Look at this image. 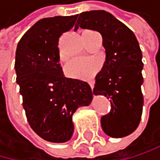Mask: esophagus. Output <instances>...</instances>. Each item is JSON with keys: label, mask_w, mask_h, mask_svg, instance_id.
Returning <instances> with one entry per match:
<instances>
[{"label": "esophagus", "mask_w": 160, "mask_h": 160, "mask_svg": "<svg viewBox=\"0 0 160 160\" xmlns=\"http://www.w3.org/2000/svg\"><path fill=\"white\" fill-rule=\"evenodd\" d=\"M89 85H90L92 91H93V89H94V82H89Z\"/></svg>", "instance_id": "34e87169"}]
</instances>
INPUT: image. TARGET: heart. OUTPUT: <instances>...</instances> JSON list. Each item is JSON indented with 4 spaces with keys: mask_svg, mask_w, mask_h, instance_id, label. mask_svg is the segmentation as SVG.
I'll list each match as a JSON object with an SVG mask.
<instances>
[{
    "mask_svg": "<svg viewBox=\"0 0 160 160\" xmlns=\"http://www.w3.org/2000/svg\"><path fill=\"white\" fill-rule=\"evenodd\" d=\"M60 60L65 59V56L60 52ZM100 69V63L93 58H78L71 60L65 66V74L67 77L82 81H90Z\"/></svg>",
    "mask_w": 160,
    "mask_h": 160,
    "instance_id": "b5f03b06",
    "label": "heart"
}]
</instances>
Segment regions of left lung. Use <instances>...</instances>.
<instances>
[{
    "mask_svg": "<svg viewBox=\"0 0 160 160\" xmlns=\"http://www.w3.org/2000/svg\"><path fill=\"white\" fill-rule=\"evenodd\" d=\"M78 28L93 29L102 36L106 61L96 76L94 95L110 99V112L101 118L104 133L121 138L132 133L139 125L143 108V62L139 43L125 24L104 10L79 14Z\"/></svg>",
    "mask_w": 160,
    "mask_h": 160,
    "instance_id": "obj_1",
    "label": "left lung"
}]
</instances>
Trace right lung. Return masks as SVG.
I'll list each match as a JSON object with an SVG mask.
<instances>
[{
    "instance_id": "1",
    "label": "right lung",
    "mask_w": 160,
    "mask_h": 160,
    "mask_svg": "<svg viewBox=\"0 0 160 160\" xmlns=\"http://www.w3.org/2000/svg\"><path fill=\"white\" fill-rule=\"evenodd\" d=\"M78 15L54 16L36 22L16 49V82L30 128L53 143L69 141L74 133L73 114L93 99L90 85L65 78L59 64L58 39L70 30Z\"/></svg>"
}]
</instances>
